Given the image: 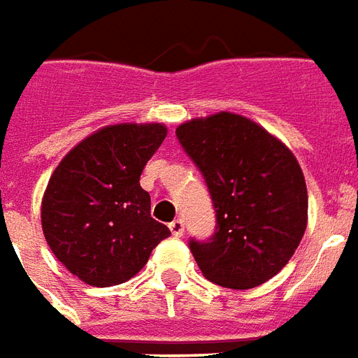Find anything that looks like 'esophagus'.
<instances>
[{"mask_svg":"<svg viewBox=\"0 0 358 358\" xmlns=\"http://www.w3.org/2000/svg\"><path fill=\"white\" fill-rule=\"evenodd\" d=\"M169 227H171L172 235H176V237H182V235H184V222H182V220H172L171 224H169Z\"/></svg>","mask_w":358,"mask_h":358,"instance_id":"34e87169","label":"esophagus"}]
</instances>
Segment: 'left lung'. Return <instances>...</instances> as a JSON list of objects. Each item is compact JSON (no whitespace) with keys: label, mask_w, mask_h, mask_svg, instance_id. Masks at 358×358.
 Segmentation results:
<instances>
[{"label":"left lung","mask_w":358,"mask_h":358,"mask_svg":"<svg viewBox=\"0 0 358 358\" xmlns=\"http://www.w3.org/2000/svg\"><path fill=\"white\" fill-rule=\"evenodd\" d=\"M203 174L216 229L189 250L206 279L246 290L279 273L307 227V187L294 153L237 113L192 119L176 129Z\"/></svg>","instance_id":"1"}]
</instances>
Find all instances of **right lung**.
I'll return each instance as SVG.
<instances>
[{"label": "right lung", "instance_id": "right-lung-1", "mask_svg": "<svg viewBox=\"0 0 358 358\" xmlns=\"http://www.w3.org/2000/svg\"><path fill=\"white\" fill-rule=\"evenodd\" d=\"M165 136L161 123L104 127L52 172L41 201L43 235L58 262L87 285L125 282L171 235L152 218L150 193L140 187Z\"/></svg>", "mask_w": 358, "mask_h": 358}]
</instances>
